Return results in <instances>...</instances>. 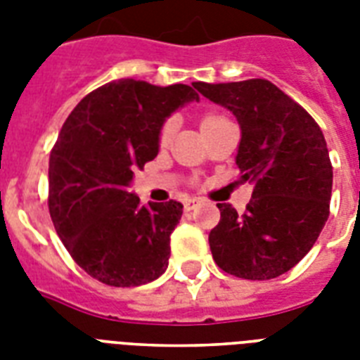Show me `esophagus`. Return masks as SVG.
<instances>
[{"mask_svg": "<svg viewBox=\"0 0 360 360\" xmlns=\"http://www.w3.org/2000/svg\"><path fill=\"white\" fill-rule=\"evenodd\" d=\"M198 203H200V200H198V198H188V200L185 202V209L186 211H191V209L196 207Z\"/></svg>", "mask_w": 360, "mask_h": 360, "instance_id": "34e87169", "label": "esophagus"}]
</instances>
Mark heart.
<instances>
[{
	"label": "heart",
	"mask_w": 360,
	"mask_h": 360,
	"mask_svg": "<svg viewBox=\"0 0 360 360\" xmlns=\"http://www.w3.org/2000/svg\"><path fill=\"white\" fill-rule=\"evenodd\" d=\"M220 120H224V117H220V115H205L202 120V129H205L207 124L214 123V121H220ZM172 132H174V123L172 121H168V123L164 124L162 130H160V146H166L169 141V138H172Z\"/></svg>",
	"instance_id": "heart-1"
}]
</instances>
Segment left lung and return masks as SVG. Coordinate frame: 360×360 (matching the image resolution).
I'll use <instances>...</instances> for the list:
<instances>
[{"label":"left lung","mask_w":360,"mask_h":360,"mask_svg":"<svg viewBox=\"0 0 360 360\" xmlns=\"http://www.w3.org/2000/svg\"><path fill=\"white\" fill-rule=\"evenodd\" d=\"M196 87L236 115V164L254 185L245 214L217 203L220 222L209 233L214 262L239 278H276L307 256L329 219L333 166L323 132L269 80Z\"/></svg>","instance_id":"1"}]
</instances>
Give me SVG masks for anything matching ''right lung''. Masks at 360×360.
<instances>
[{
    "label": "right lung",
    "mask_w": 360,
    "mask_h": 360,
    "mask_svg": "<svg viewBox=\"0 0 360 360\" xmlns=\"http://www.w3.org/2000/svg\"><path fill=\"white\" fill-rule=\"evenodd\" d=\"M196 89L110 82L82 98L61 127L48 166L50 217L75 262L103 284L141 285L168 269L183 203L146 207L130 186L136 169L158 155L166 120L200 101Z\"/></svg>",
    "instance_id": "1"
}]
</instances>
